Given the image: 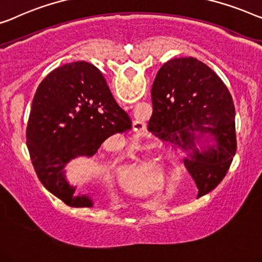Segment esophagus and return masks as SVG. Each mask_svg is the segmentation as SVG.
I'll use <instances>...</instances> for the list:
<instances>
[{
	"label": "esophagus",
	"mask_w": 262,
	"mask_h": 262,
	"mask_svg": "<svg viewBox=\"0 0 262 262\" xmlns=\"http://www.w3.org/2000/svg\"><path fill=\"white\" fill-rule=\"evenodd\" d=\"M132 128H134V131L138 136H142L146 130V126H145V124H144V122H142V120L136 119L132 122Z\"/></svg>",
	"instance_id": "1"
}]
</instances>
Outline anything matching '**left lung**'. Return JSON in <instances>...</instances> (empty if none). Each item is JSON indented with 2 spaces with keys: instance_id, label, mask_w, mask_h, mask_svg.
I'll return each instance as SVG.
<instances>
[{
  "instance_id": "1",
  "label": "left lung",
  "mask_w": 262,
  "mask_h": 262,
  "mask_svg": "<svg viewBox=\"0 0 262 262\" xmlns=\"http://www.w3.org/2000/svg\"><path fill=\"white\" fill-rule=\"evenodd\" d=\"M147 127L182 147L199 195L223 180L236 151L232 96L211 68L195 58H175L157 72Z\"/></svg>"
}]
</instances>
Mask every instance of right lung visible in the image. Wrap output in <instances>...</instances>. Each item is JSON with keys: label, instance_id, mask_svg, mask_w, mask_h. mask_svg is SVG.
<instances>
[{"label": "right lung", "instance_id": "add662e5", "mask_svg": "<svg viewBox=\"0 0 262 262\" xmlns=\"http://www.w3.org/2000/svg\"><path fill=\"white\" fill-rule=\"evenodd\" d=\"M131 128L127 113L116 103L105 78L86 61L66 63L41 81L27 125V146L45 188L73 208L93 207L66 178V165L92 157L113 135Z\"/></svg>", "mask_w": 262, "mask_h": 262}]
</instances>
